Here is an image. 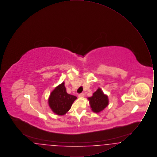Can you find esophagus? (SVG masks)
<instances>
[{
	"instance_id": "obj_1",
	"label": "esophagus",
	"mask_w": 157,
	"mask_h": 157,
	"mask_svg": "<svg viewBox=\"0 0 157 157\" xmlns=\"http://www.w3.org/2000/svg\"><path fill=\"white\" fill-rule=\"evenodd\" d=\"M84 95H85V94H84V93H81V94H79V95H78V97L79 98H82L84 97Z\"/></svg>"
}]
</instances>
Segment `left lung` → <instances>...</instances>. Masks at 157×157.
<instances>
[{
  "mask_svg": "<svg viewBox=\"0 0 157 157\" xmlns=\"http://www.w3.org/2000/svg\"><path fill=\"white\" fill-rule=\"evenodd\" d=\"M88 99L91 110L95 113L102 112L109 104L108 95L105 94L100 88H98L92 97L88 98Z\"/></svg>",
  "mask_w": 157,
  "mask_h": 157,
  "instance_id": "left-lung-1",
  "label": "left lung"
}]
</instances>
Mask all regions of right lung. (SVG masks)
<instances>
[{
  "instance_id": "add662e5",
  "label": "right lung",
  "mask_w": 157,
  "mask_h": 157,
  "mask_svg": "<svg viewBox=\"0 0 157 157\" xmlns=\"http://www.w3.org/2000/svg\"><path fill=\"white\" fill-rule=\"evenodd\" d=\"M76 99V97L67 94L65 82H63L51 92L48 99V104L53 113L58 115H64L71 109Z\"/></svg>"
}]
</instances>
